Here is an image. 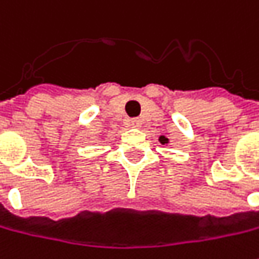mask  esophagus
Here are the masks:
<instances>
[{"instance_id":"obj_1","label":"esophagus","mask_w":259,"mask_h":259,"mask_svg":"<svg viewBox=\"0 0 259 259\" xmlns=\"http://www.w3.org/2000/svg\"><path fill=\"white\" fill-rule=\"evenodd\" d=\"M130 123H132V126H133V127H140L142 120H140V119H132V120H130Z\"/></svg>"}]
</instances>
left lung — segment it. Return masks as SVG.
Returning <instances> with one entry per match:
<instances>
[{"label": "left lung", "mask_w": 259, "mask_h": 259, "mask_svg": "<svg viewBox=\"0 0 259 259\" xmlns=\"http://www.w3.org/2000/svg\"><path fill=\"white\" fill-rule=\"evenodd\" d=\"M166 140H167V139H166ZM160 142H162V140H160ZM163 143H165V142H163Z\"/></svg>", "instance_id": "left-lung-1"}]
</instances>
